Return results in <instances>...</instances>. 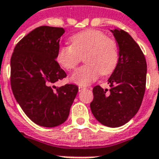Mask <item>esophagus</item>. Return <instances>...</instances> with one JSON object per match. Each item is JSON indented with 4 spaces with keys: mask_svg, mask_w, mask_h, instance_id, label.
I'll use <instances>...</instances> for the list:
<instances>
[{
    "mask_svg": "<svg viewBox=\"0 0 159 159\" xmlns=\"http://www.w3.org/2000/svg\"><path fill=\"white\" fill-rule=\"evenodd\" d=\"M87 88V87H82V86H79L78 87V89H79V92H82V90H85Z\"/></svg>",
    "mask_w": 159,
    "mask_h": 159,
    "instance_id": "1",
    "label": "esophagus"
}]
</instances>
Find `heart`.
<instances>
[{"label":"heart","instance_id":"b5f03b06","mask_svg":"<svg viewBox=\"0 0 159 159\" xmlns=\"http://www.w3.org/2000/svg\"><path fill=\"white\" fill-rule=\"evenodd\" d=\"M71 45L60 47L56 54L58 64L71 71L76 68L84 56L86 64L71 76V81L80 86H87L100 74L113 72L119 61V48L116 40L106 37L101 30L89 29L70 38Z\"/></svg>","mask_w":159,"mask_h":159}]
</instances>
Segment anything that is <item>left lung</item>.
Segmentation results:
<instances>
[{
  "label": "left lung",
  "instance_id": "obj_1",
  "mask_svg": "<svg viewBox=\"0 0 159 159\" xmlns=\"http://www.w3.org/2000/svg\"><path fill=\"white\" fill-rule=\"evenodd\" d=\"M111 31L118 43V63L108 79L109 92L94 87L90 107L100 123L114 128L126 124L138 112L145 92L147 63L138 43L127 32Z\"/></svg>",
  "mask_w": 159,
  "mask_h": 159
}]
</instances>
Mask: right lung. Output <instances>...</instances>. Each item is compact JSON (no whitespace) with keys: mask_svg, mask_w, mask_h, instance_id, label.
Masks as SVG:
<instances>
[{"mask_svg":"<svg viewBox=\"0 0 159 159\" xmlns=\"http://www.w3.org/2000/svg\"><path fill=\"white\" fill-rule=\"evenodd\" d=\"M63 28L39 26L16 44L11 58L14 97L34 123L55 127L66 121L78 92L74 84L53 86L67 77L56 60Z\"/></svg>","mask_w":159,"mask_h":159,"instance_id":"obj_1","label":"right lung"}]
</instances>
